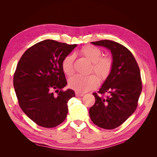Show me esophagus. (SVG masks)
<instances>
[{
    "mask_svg": "<svg viewBox=\"0 0 157 157\" xmlns=\"http://www.w3.org/2000/svg\"><path fill=\"white\" fill-rule=\"evenodd\" d=\"M75 95H76V97H82L84 95V94H79V93H78V92H76Z\"/></svg>",
    "mask_w": 157,
    "mask_h": 157,
    "instance_id": "1",
    "label": "esophagus"
}]
</instances>
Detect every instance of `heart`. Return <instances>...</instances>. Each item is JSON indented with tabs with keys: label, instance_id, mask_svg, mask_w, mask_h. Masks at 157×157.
Wrapping results in <instances>:
<instances>
[{
	"label": "heart",
	"instance_id": "heart-1",
	"mask_svg": "<svg viewBox=\"0 0 157 157\" xmlns=\"http://www.w3.org/2000/svg\"><path fill=\"white\" fill-rule=\"evenodd\" d=\"M80 52L84 57L93 62L92 70L100 79L103 80L107 78L112 68V60L110 57H102L101 50L93 46H84ZM74 60L75 55L73 54L68 55L63 59L62 68L66 75H73ZM98 82V78L94 75H76L69 79L68 86L78 93H85L97 87Z\"/></svg>",
	"mask_w": 157,
	"mask_h": 157
}]
</instances>
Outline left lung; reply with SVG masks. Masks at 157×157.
Wrapping results in <instances>:
<instances>
[{"instance_id": "1", "label": "left lung", "mask_w": 157, "mask_h": 157, "mask_svg": "<svg viewBox=\"0 0 157 157\" xmlns=\"http://www.w3.org/2000/svg\"><path fill=\"white\" fill-rule=\"evenodd\" d=\"M91 44L110 50L112 68L98 91L109 95L103 97L93 94L95 102L90 108L89 116L98 127L113 129L121 125L137 107L142 91L139 67L132 53L123 45L110 40Z\"/></svg>"}]
</instances>
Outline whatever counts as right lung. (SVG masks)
I'll return each mask as SVG.
<instances>
[{
  "label": "right lung",
  "instance_id": "obj_1",
  "mask_svg": "<svg viewBox=\"0 0 157 157\" xmlns=\"http://www.w3.org/2000/svg\"><path fill=\"white\" fill-rule=\"evenodd\" d=\"M76 46L46 39L28 48L18 63L14 88L19 106L39 126L57 127L67 116L68 101L75 94L72 89L62 91L67 82L62 62Z\"/></svg>",
  "mask_w": 157,
  "mask_h": 157
}]
</instances>
